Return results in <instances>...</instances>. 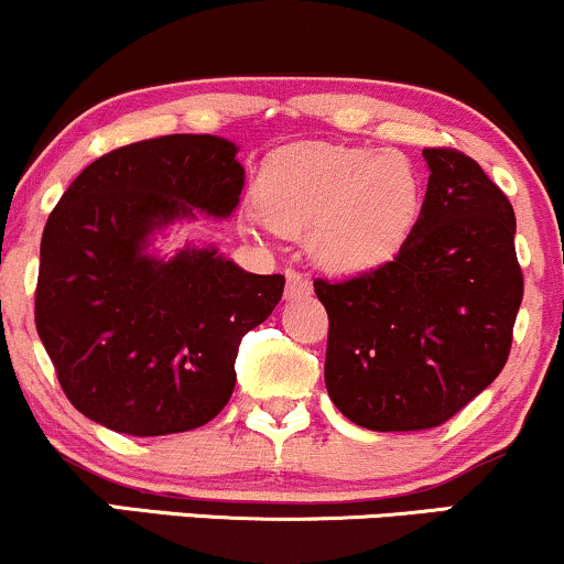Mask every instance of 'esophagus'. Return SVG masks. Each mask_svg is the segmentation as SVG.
<instances>
[{
  "label": "esophagus",
  "instance_id": "34e87169",
  "mask_svg": "<svg viewBox=\"0 0 564 564\" xmlns=\"http://www.w3.org/2000/svg\"><path fill=\"white\" fill-rule=\"evenodd\" d=\"M284 274H288V295H290V299H299V295L312 293V282L306 280V274H301V271H295V269H288Z\"/></svg>",
  "mask_w": 564,
  "mask_h": 564
}]
</instances>
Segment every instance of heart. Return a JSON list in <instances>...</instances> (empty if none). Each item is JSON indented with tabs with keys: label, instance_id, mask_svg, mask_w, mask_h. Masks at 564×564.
<instances>
[{
	"label": "heart",
	"instance_id": "b5f03b06",
	"mask_svg": "<svg viewBox=\"0 0 564 564\" xmlns=\"http://www.w3.org/2000/svg\"><path fill=\"white\" fill-rule=\"evenodd\" d=\"M258 207L271 229L314 231V256L330 269H367L386 261L413 229L421 183L400 154L306 141L265 160Z\"/></svg>",
	"mask_w": 564,
	"mask_h": 564
}]
</instances>
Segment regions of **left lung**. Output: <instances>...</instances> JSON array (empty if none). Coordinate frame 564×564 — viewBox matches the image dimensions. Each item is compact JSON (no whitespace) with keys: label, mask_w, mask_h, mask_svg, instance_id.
Here are the masks:
<instances>
[{"label":"left lung","mask_w":564,"mask_h":564,"mask_svg":"<svg viewBox=\"0 0 564 564\" xmlns=\"http://www.w3.org/2000/svg\"><path fill=\"white\" fill-rule=\"evenodd\" d=\"M419 220L391 261L314 280L325 306V383L335 408L372 432L451 421L498 378L524 280L506 194L464 151L423 149Z\"/></svg>","instance_id":"left-lung-1"}]
</instances>
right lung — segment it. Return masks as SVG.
Instances as JSON below:
<instances>
[{"instance_id": "add662e5", "label": "right lung", "mask_w": 564, "mask_h": 564, "mask_svg": "<svg viewBox=\"0 0 564 564\" xmlns=\"http://www.w3.org/2000/svg\"><path fill=\"white\" fill-rule=\"evenodd\" d=\"M215 135H162L98 156L44 224L34 322L63 394L132 436L205 426L231 400L242 335L274 312L282 274L218 250L143 256L149 234L202 210L226 218L245 170Z\"/></svg>"}]
</instances>
